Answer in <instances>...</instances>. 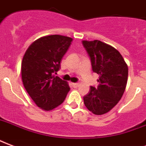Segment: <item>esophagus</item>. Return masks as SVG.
I'll return each instance as SVG.
<instances>
[{"label": "esophagus", "mask_w": 146, "mask_h": 146, "mask_svg": "<svg viewBox=\"0 0 146 146\" xmlns=\"http://www.w3.org/2000/svg\"><path fill=\"white\" fill-rule=\"evenodd\" d=\"M72 85L74 88H78L80 85V83H72Z\"/></svg>", "instance_id": "esophagus-1"}]
</instances>
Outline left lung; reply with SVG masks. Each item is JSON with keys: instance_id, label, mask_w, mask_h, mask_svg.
<instances>
[{"instance_id": "obj_1", "label": "left lung", "mask_w": 146, "mask_h": 146, "mask_svg": "<svg viewBox=\"0 0 146 146\" xmlns=\"http://www.w3.org/2000/svg\"><path fill=\"white\" fill-rule=\"evenodd\" d=\"M90 56L92 70L99 74L98 88L91 86L84 97L85 107L95 115L113 109L123 97L128 78V66L119 51L100 40L82 41Z\"/></svg>"}]
</instances>
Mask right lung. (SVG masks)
<instances>
[{
	"label": "right lung",
	"instance_id": "obj_1",
	"mask_svg": "<svg viewBox=\"0 0 146 146\" xmlns=\"http://www.w3.org/2000/svg\"><path fill=\"white\" fill-rule=\"evenodd\" d=\"M72 41L61 35L36 39L26 51L21 63L23 86L34 103L49 111L65 100L70 88L67 81L54 75Z\"/></svg>",
	"mask_w": 146,
	"mask_h": 146
}]
</instances>
